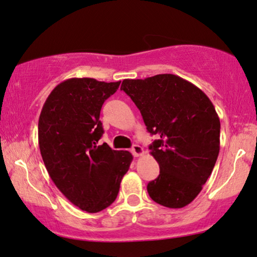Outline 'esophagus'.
<instances>
[{
	"instance_id": "esophagus-1",
	"label": "esophagus",
	"mask_w": 257,
	"mask_h": 257,
	"mask_svg": "<svg viewBox=\"0 0 257 257\" xmlns=\"http://www.w3.org/2000/svg\"><path fill=\"white\" fill-rule=\"evenodd\" d=\"M143 152H144V150H143V148L141 147V145H139V144H135V145H133V148H132V153L135 157H139V156H141V155H143Z\"/></svg>"
}]
</instances>
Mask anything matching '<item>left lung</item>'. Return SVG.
I'll list each match as a JSON object with an SVG mask.
<instances>
[{"label":"left lung","mask_w":257,"mask_h":257,"mask_svg":"<svg viewBox=\"0 0 257 257\" xmlns=\"http://www.w3.org/2000/svg\"><path fill=\"white\" fill-rule=\"evenodd\" d=\"M121 90L135 102L151 135L159 164L158 178L148 193L166 208L188 205L200 194L217 162L220 121L204 92L177 75L124 79Z\"/></svg>","instance_id":"8db88e82"}]
</instances>
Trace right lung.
<instances>
[{
	"mask_svg": "<svg viewBox=\"0 0 257 257\" xmlns=\"http://www.w3.org/2000/svg\"><path fill=\"white\" fill-rule=\"evenodd\" d=\"M121 82L70 78L46 99L38 123L40 153L59 190L83 211L106 209L115 198L133 156L101 145L102 104Z\"/></svg>",
	"mask_w": 257,
	"mask_h": 257,
	"instance_id": "1",
	"label": "right lung"
}]
</instances>
